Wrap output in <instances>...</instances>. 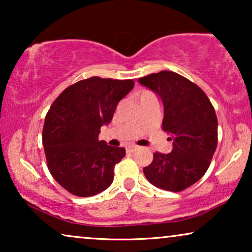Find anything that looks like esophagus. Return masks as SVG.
Returning <instances> with one entry per match:
<instances>
[{"instance_id":"obj_1","label":"esophagus","mask_w":252,"mask_h":252,"mask_svg":"<svg viewBox=\"0 0 252 252\" xmlns=\"http://www.w3.org/2000/svg\"><path fill=\"white\" fill-rule=\"evenodd\" d=\"M136 150H139V147H136V146H132V147L127 148V153H135Z\"/></svg>"}]
</instances>
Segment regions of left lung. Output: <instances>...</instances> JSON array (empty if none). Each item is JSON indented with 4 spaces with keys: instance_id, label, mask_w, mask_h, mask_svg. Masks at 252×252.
<instances>
[{
    "instance_id": "1",
    "label": "left lung",
    "mask_w": 252,
    "mask_h": 252,
    "mask_svg": "<svg viewBox=\"0 0 252 252\" xmlns=\"http://www.w3.org/2000/svg\"><path fill=\"white\" fill-rule=\"evenodd\" d=\"M159 96L164 105L163 130L170 134L173 150L155 153L143 167L151 185L168 191H182L208 171L218 144V119L204 92L187 78L160 71L139 79Z\"/></svg>"
}]
</instances>
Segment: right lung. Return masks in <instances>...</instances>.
<instances>
[{"instance_id":"1","label":"right lung","mask_w":252,"mask_h":252,"mask_svg":"<svg viewBox=\"0 0 252 252\" xmlns=\"http://www.w3.org/2000/svg\"><path fill=\"white\" fill-rule=\"evenodd\" d=\"M133 87L132 79L92 77L68 86L51 104L42 130L47 165L72 195L89 197L112 184L115 165L126 151L99 141L98 134Z\"/></svg>"}]
</instances>
